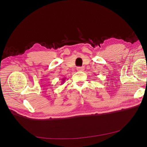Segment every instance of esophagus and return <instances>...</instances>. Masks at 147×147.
<instances>
[{"instance_id": "esophagus-1", "label": "esophagus", "mask_w": 147, "mask_h": 147, "mask_svg": "<svg viewBox=\"0 0 147 147\" xmlns=\"http://www.w3.org/2000/svg\"><path fill=\"white\" fill-rule=\"evenodd\" d=\"M77 71H78V72H82V71H83L84 70V68L83 67H77Z\"/></svg>"}]
</instances>
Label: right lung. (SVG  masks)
I'll use <instances>...</instances> for the list:
<instances>
[{"label": "right lung", "instance_id": "1", "mask_svg": "<svg viewBox=\"0 0 147 147\" xmlns=\"http://www.w3.org/2000/svg\"><path fill=\"white\" fill-rule=\"evenodd\" d=\"M65 78H63V79H62V80H63V81H62V83H63L64 82V81H65Z\"/></svg>", "mask_w": 147, "mask_h": 147}]
</instances>
